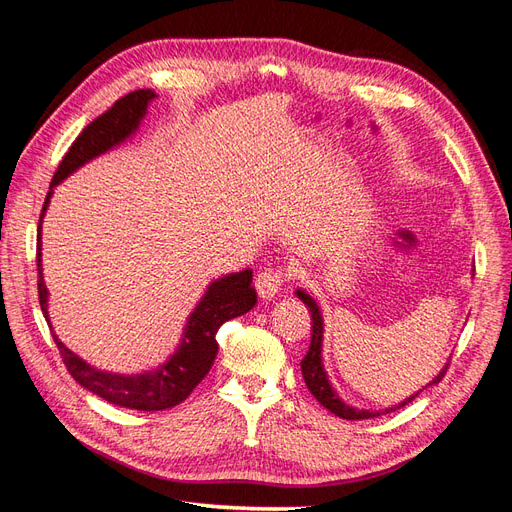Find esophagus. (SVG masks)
<instances>
[{
    "label": "esophagus",
    "mask_w": 512,
    "mask_h": 512,
    "mask_svg": "<svg viewBox=\"0 0 512 512\" xmlns=\"http://www.w3.org/2000/svg\"><path fill=\"white\" fill-rule=\"evenodd\" d=\"M286 275L282 269H262L256 275V290L262 299H273L280 286L286 282Z\"/></svg>",
    "instance_id": "34e87169"
}]
</instances>
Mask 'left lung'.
I'll return each instance as SVG.
<instances>
[{
  "mask_svg": "<svg viewBox=\"0 0 512 512\" xmlns=\"http://www.w3.org/2000/svg\"><path fill=\"white\" fill-rule=\"evenodd\" d=\"M297 297L309 307V312H312V344H309V350L307 354L303 356L301 361V371H303V380L307 384V389L312 391V395L320 401V404L331 410L335 416L339 418H346V421H363V418H374V416H380V414H386V412H395L397 408L401 406H408L410 401L421 393H414L410 395L408 399L401 401L399 406L395 408H386V410H378V412H369V410H359V408H352L348 404H344L342 399H339V395L333 391V386L329 382V376L327 371H324V365H322V331H324V322H322V314H320V307L318 303L309 297V294L305 290H297ZM448 369V363L444 365V369L440 371V374L433 378L427 386L431 384H438L442 378H444V371ZM427 386H423V389H427Z\"/></svg>",
  "mask_w": 512,
  "mask_h": 512,
  "instance_id": "obj_1",
  "label": "left lung"
}]
</instances>
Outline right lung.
I'll list each match as a JSON object with an SVG mask.
<instances>
[{
    "instance_id": "right-lung-1",
    "label": "right lung",
    "mask_w": 512,
    "mask_h": 512,
    "mask_svg": "<svg viewBox=\"0 0 512 512\" xmlns=\"http://www.w3.org/2000/svg\"><path fill=\"white\" fill-rule=\"evenodd\" d=\"M153 98H156V94H153L151 89H136L132 94L119 98L106 113L91 121L79 134V138H76L72 147L68 149L64 160H61L59 168L55 170L51 190L44 198L38 235L42 228L44 211L49 207L55 185L64 181L68 175H72L76 168H81L89 160L102 156V153L117 147L119 143L126 141L128 136H132L136 128L141 126V119L145 117L147 106ZM40 245L42 243L38 237V297L42 314L51 327L49 307H46L49 290H46L42 280ZM254 305L256 290L252 286L250 269L228 273L220 277V280L211 282L207 292L203 294V299L198 301L194 312L190 314L188 324H185L183 329V339L175 354L158 369L134 376L111 374V371L91 367L81 359V356H76L72 350H68L53 331L51 333L59 348L61 359H64L70 371V376L81 386H85L87 391L106 399L108 404H115L121 408L156 412L181 404V401L196 389L198 382L209 374V369L215 361V354H218L215 333H218V329L226 320L247 314Z\"/></svg>"
}]
</instances>
